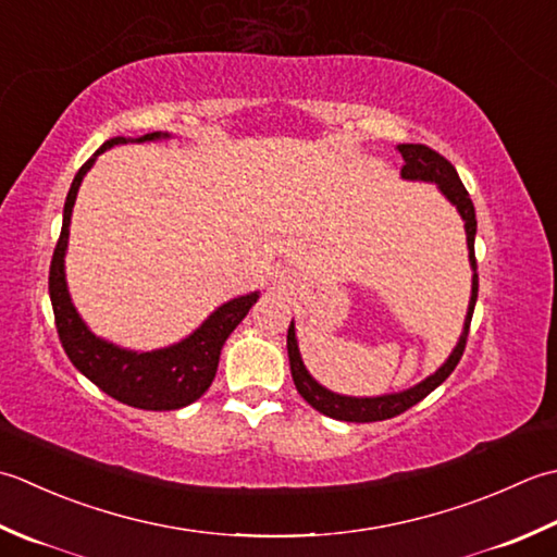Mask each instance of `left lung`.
Masks as SVG:
<instances>
[{
  "instance_id": "left-lung-1",
  "label": "left lung",
  "mask_w": 557,
  "mask_h": 557,
  "mask_svg": "<svg viewBox=\"0 0 557 557\" xmlns=\"http://www.w3.org/2000/svg\"><path fill=\"white\" fill-rule=\"evenodd\" d=\"M396 149H399V153L404 158L401 177L404 180H421V183H435L442 195H445L454 203V207H457V211L461 215L463 228H467L469 262L473 269L469 312H467V320H463V332L459 336L457 346H454L449 358L442 362V366L433 374H430V377L418 382L411 389L382 394V396H344V394L329 392L326 387H322V384L308 372V368H305V362L300 358L298 338H295V324L290 322V326H288V360H290V374H293L295 389H298L302 399L308 401L312 408H317L320 413H324L329 418H336V421H346V423L387 421V418H394V416L408 411V408L416 406L418 401H423L430 392L437 389L440 384L454 372V368H457V362L463 356V348H467V338H469L471 317H473V308H475V298H479V274H475V252H473L475 211H473V201L469 197L467 187L461 185L457 170H454V165L447 161V158L430 149V146L399 144Z\"/></svg>"
}]
</instances>
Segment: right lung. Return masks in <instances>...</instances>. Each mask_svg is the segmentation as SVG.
Returning a JSON list of instances; mask_svg holds the SVG:
<instances>
[{"label":"right lung","instance_id":"obj_1","mask_svg":"<svg viewBox=\"0 0 557 557\" xmlns=\"http://www.w3.org/2000/svg\"><path fill=\"white\" fill-rule=\"evenodd\" d=\"M168 132H151L139 136V139L115 136V139H108L94 153V158H88L78 168L70 187V195H66L64 201L62 233L60 240H57L50 264V300L57 334H60L64 354L70 356L74 368L94 382L98 389H103L108 396L122 404L144 408V411H175V408L197 401L211 387L215 370H219V358L225 338L245 320V314L259 298V290H255L223 302L219 310L209 314V320H203L197 332H191L180 344L146 350V354H136V350H127L106 342V338L90 332L86 322L78 317L70 288H66L64 255L66 243H70L72 209L76 201V191L82 187V180L90 165L96 163V158L112 149V146L127 141H156L168 139Z\"/></svg>","mask_w":557,"mask_h":557}]
</instances>
